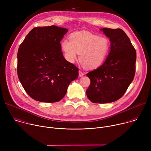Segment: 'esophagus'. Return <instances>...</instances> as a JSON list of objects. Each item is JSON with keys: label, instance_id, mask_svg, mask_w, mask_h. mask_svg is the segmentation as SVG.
Returning a JSON list of instances; mask_svg holds the SVG:
<instances>
[{"label": "esophagus", "instance_id": "obj_1", "mask_svg": "<svg viewBox=\"0 0 151 151\" xmlns=\"http://www.w3.org/2000/svg\"><path fill=\"white\" fill-rule=\"evenodd\" d=\"M83 73L82 72V71H81V70H79V76H80V77H82V76H83Z\"/></svg>", "mask_w": 151, "mask_h": 151}]
</instances>
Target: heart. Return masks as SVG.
<instances>
[{
  "label": "heart",
  "mask_w": 151,
  "mask_h": 151,
  "mask_svg": "<svg viewBox=\"0 0 151 151\" xmlns=\"http://www.w3.org/2000/svg\"><path fill=\"white\" fill-rule=\"evenodd\" d=\"M69 40L64 39L61 42L67 60L73 63L78 54L80 62L88 69H96L101 66L110 50V42L106 37L88 32L73 33Z\"/></svg>",
  "instance_id": "obj_1"
}]
</instances>
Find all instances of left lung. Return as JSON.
<instances>
[{
    "label": "left lung",
    "mask_w": 151,
    "mask_h": 151,
    "mask_svg": "<svg viewBox=\"0 0 151 151\" xmlns=\"http://www.w3.org/2000/svg\"><path fill=\"white\" fill-rule=\"evenodd\" d=\"M100 30L109 39L110 51L101 66L87 74L91 83L86 93L93 103H108L119 99L132 82L136 52L122 29L103 28Z\"/></svg>",
    "instance_id": "8db88e82"
}]
</instances>
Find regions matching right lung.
<instances>
[{"instance_id":"obj_1","label":"right lung","mask_w":151,"mask_h":151,"mask_svg":"<svg viewBox=\"0 0 151 151\" xmlns=\"http://www.w3.org/2000/svg\"><path fill=\"white\" fill-rule=\"evenodd\" d=\"M68 30L55 26L33 29L20 45L17 73L26 93L45 103L61 100L78 68L63 55L60 41Z\"/></svg>"}]
</instances>
